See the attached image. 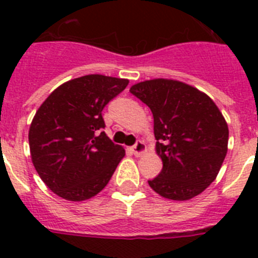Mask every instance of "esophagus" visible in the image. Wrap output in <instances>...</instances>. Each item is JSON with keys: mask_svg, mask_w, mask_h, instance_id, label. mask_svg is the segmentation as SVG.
Segmentation results:
<instances>
[{"mask_svg": "<svg viewBox=\"0 0 258 258\" xmlns=\"http://www.w3.org/2000/svg\"><path fill=\"white\" fill-rule=\"evenodd\" d=\"M145 150H146V146L142 141H137L136 145L132 147V151H133V154L136 155V156H140V155H142L143 152H145Z\"/></svg>", "mask_w": 258, "mask_h": 258, "instance_id": "1", "label": "esophagus"}]
</instances>
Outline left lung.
I'll use <instances>...</instances> for the list:
<instances>
[{"mask_svg": "<svg viewBox=\"0 0 258 258\" xmlns=\"http://www.w3.org/2000/svg\"><path fill=\"white\" fill-rule=\"evenodd\" d=\"M129 92L154 116L163 169L150 179V187L172 200L199 195L216 179L227 152L229 127L218 107L207 94L175 80H149Z\"/></svg>", "mask_w": 258, "mask_h": 258, "instance_id": "obj_1", "label": "left lung"}]
</instances>
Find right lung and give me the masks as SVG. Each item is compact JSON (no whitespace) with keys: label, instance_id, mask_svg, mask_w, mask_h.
Returning <instances> with one entry per match:
<instances>
[{"label":"right lung","instance_id":"right-lung-1","mask_svg":"<svg viewBox=\"0 0 258 258\" xmlns=\"http://www.w3.org/2000/svg\"><path fill=\"white\" fill-rule=\"evenodd\" d=\"M125 79L88 75L56 88L29 127L32 163L58 197L81 202L95 197L125 155L104 129L102 111L124 90Z\"/></svg>","mask_w":258,"mask_h":258}]
</instances>
